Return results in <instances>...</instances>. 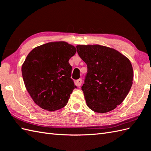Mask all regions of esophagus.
<instances>
[{"instance_id": "obj_1", "label": "esophagus", "mask_w": 151, "mask_h": 151, "mask_svg": "<svg viewBox=\"0 0 151 151\" xmlns=\"http://www.w3.org/2000/svg\"><path fill=\"white\" fill-rule=\"evenodd\" d=\"M76 82V85H77V86L80 87V86H81L82 84V79L81 78L78 79Z\"/></svg>"}]
</instances>
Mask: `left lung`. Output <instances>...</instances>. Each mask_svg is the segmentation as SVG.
I'll return each mask as SVG.
<instances>
[{"instance_id": "obj_1", "label": "left lung", "mask_w": 151, "mask_h": 151, "mask_svg": "<svg viewBox=\"0 0 151 151\" xmlns=\"http://www.w3.org/2000/svg\"><path fill=\"white\" fill-rule=\"evenodd\" d=\"M76 49L88 67L82 87L87 106L101 114L114 110L132 87L130 61L117 50L100 45H78Z\"/></svg>"}]
</instances>
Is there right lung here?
Segmentation results:
<instances>
[{"instance_id":"right-lung-1","label":"right lung","mask_w":151,"mask_h":151,"mask_svg":"<svg viewBox=\"0 0 151 151\" xmlns=\"http://www.w3.org/2000/svg\"><path fill=\"white\" fill-rule=\"evenodd\" d=\"M76 48L65 41H54L35 47L28 54L21 71L25 87L34 102L53 111L67 104L76 88L71 77L69 59Z\"/></svg>"}]
</instances>
